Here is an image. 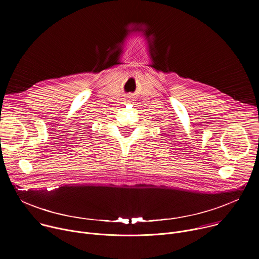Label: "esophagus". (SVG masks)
Returning <instances> with one entry per match:
<instances>
[{
    "label": "esophagus",
    "mask_w": 259,
    "mask_h": 259,
    "mask_svg": "<svg viewBox=\"0 0 259 259\" xmlns=\"http://www.w3.org/2000/svg\"><path fill=\"white\" fill-rule=\"evenodd\" d=\"M130 99H131V96H128V101H130Z\"/></svg>",
    "instance_id": "obj_1"
}]
</instances>
